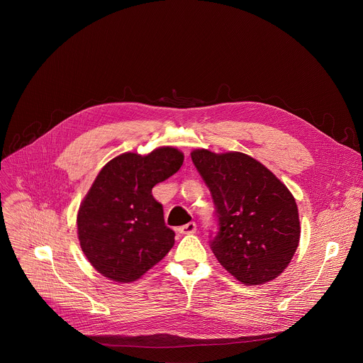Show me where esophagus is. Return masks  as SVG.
I'll return each mask as SVG.
<instances>
[{
	"instance_id": "esophagus-1",
	"label": "esophagus",
	"mask_w": 363,
	"mask_h": 363,
	"mask_svg": "<svg viewBox=\"0 0 363 363\" xmlns=\"http://www.w3.org/2000/svg\"><path fill=\"white\" fill-rule=\"evenodd\" d=\"M178 231H179L181 234H194V233L196 231V224H195V223H188V224L179 227Z\"/></svg>"
}]
</instances>
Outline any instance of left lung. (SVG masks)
I'll return each mask as SVG.
<instances>
[{"label":"left lung","mask_w":363,"mask_h":363,"mask_svg":"<svg viewBox=\"0 0 363 363\" xmlns=\"http://www.w3.org/2000/svg\"><path fill=\"white\" fill-rule=\"evenodd\" d=\"M191 158L217 208L220 233L211 248L218 263L245 286L279 277L300 241L293 194L262 162L242 152L195 149Z\"/></svg>","instance_id":"left-lung-1"}]
</instances>
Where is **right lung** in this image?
Returning <instances> with one entry per match:
<instances>
[{
	"label": "right lung",
	"mask_w": 363,
	"mask_h": 363,
	"mask_svg": "<svg viewBox=\"0 0 363 363\" xmlns=\"http://www.w3.org/2000/svg\"><path fill=\"white\" fill-rule=\"evenodd\" d=\"M184 153L161 146L125 152L100 169L77 211V237L89 263L116 283H132L158 264L175 242L152 188L172 177Z\"/></svg>",
	"instance_id": "1"
}]
</instances>
